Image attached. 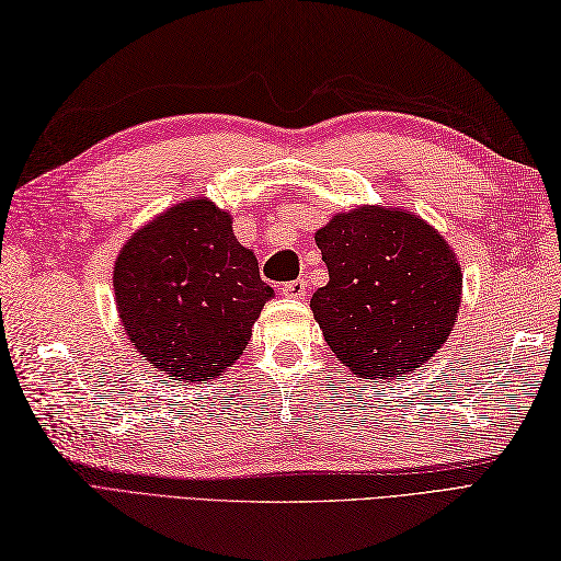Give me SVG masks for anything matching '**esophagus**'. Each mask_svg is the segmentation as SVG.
I'll use <instances>...</instances> for the list:
<instances>
[{"label": "esophagus", "mask_w": 561, "mask_h": 561, "mask_svg": "<svg viewBox=\"0 0 561 561\" xmlns=\"http://www.w3.org/2000/svg\"><path fill=\"white\" fill-rule=\"evenodd\" d=\"M280 293L285 297H295V299H302L307 295V280L305 278H297V280H290V283H283Z\"/></svg>", "instance_id": "esophagus-1"}]
</instances>
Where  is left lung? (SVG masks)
I'll return each mask as SVG.
<instances>
[{"label": "left lung", "mask_w": 561, "mask_h": 561, "mask_svg": "<svg viewBox=\"0 0 561 561\" xmlns=\"http://www.w3.org/2000/svg\"><path fill=\"white\" fill-rule=\"evenodd\" d=\"M317 240L328 283L311 297L328 347L357 378L414 374L453 333L461 266L445 238L404 209L340 211Z\"/></svg>", "instance_id": "8db88e82"}]
</instances>
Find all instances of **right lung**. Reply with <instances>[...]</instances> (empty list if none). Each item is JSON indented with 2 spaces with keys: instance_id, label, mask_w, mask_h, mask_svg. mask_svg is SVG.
Wrapping results in <instances>:
<instances>
[{
  "instance_id": "add662e5",
  "label": "right lung",
  "mask_w": 561,
  "mask_h": 561,
  "mask_svg": "<svg viewBox=\"0 0 561 561\" xmlns=\"http://www.w3.org/2000/svg\"><path fill=\"white\" fill-rule=\"evenodd\" d=\"M114 295L135 350L173 380L199 383L240 359L273 288L233 236L230 214L195 197L123 244Z\"/></svg>"
}]
</instances>
